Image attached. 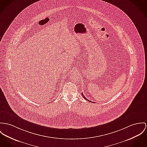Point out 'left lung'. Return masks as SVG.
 <instances>
[{"label": "left lung", "instance_id": "left-lung-1", "mask_svg": "<svg viewBox=\"0 0 147 147\" xmlns=\"http://www.w3.org/2000/svg\"><path fill=\"white\" fill-rule=\"evenodd\" d=\"M82 96H83V98H84V99H85V100H87V101H88L91 102V101H90V100H88V99H87V98H86V97H85V96H84V95H83V93H82Z\"/></svg>", "mask_w": 147, "mask_h": 147}]
</instances>
